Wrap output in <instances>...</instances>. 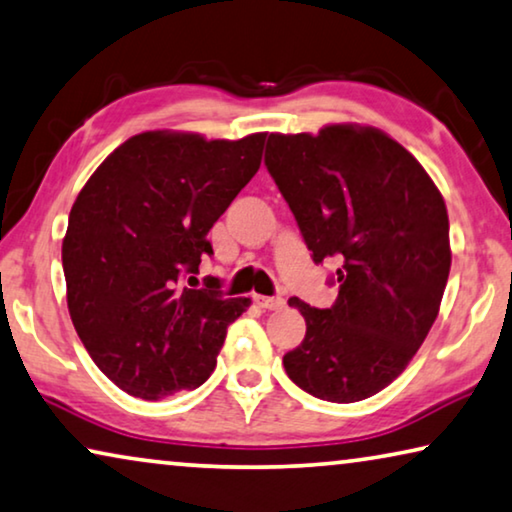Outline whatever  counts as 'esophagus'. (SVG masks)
Returning <instances> with one entry per match:
<instances>
[{
	"label": "esophagus",
	"instance_id": "1",
	"mask_svg": "<svg viewBox=\"0 0 512 512\" xmlns=\"http://www.w3.org/2000/svg\"><path fill=\"white\" fill-rule=\"evenodd\" d=\"M255 303L262 310H280L285 305V299H280V296H255Z\"/></svg>",
	"mask_w": 512,
	"mask_h": 512
}]
</instances>
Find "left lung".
<instances>
[{
  "label": "left lung",
  "instance_id": "left-lung-1",
  "mask_svg": "<svg viewBox=\"0 0 512 512\" xmlns=\"http://www.w3.org/2000/svg\"><path fill=\"white\" fill-rule=\"evenodd\" d=\"M264 165L312 259L340 262L331 308L289 299L305 338L282 365L319 400L370 398L402 375L439 315L451 271L444 197L402 144L370 126L271 133Z\"/></svg>",
  "mask_w": 512,
  "mask_h": 512
}]
</instances>
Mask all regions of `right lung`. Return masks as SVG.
I'll list each match as a JSON object with an SVG mask.
<instances>
[{
	"label": "right lung",
	"mask_w": 512,
	"mask_h": 512,
	"mask_svg": "<svg viewBox=\"0 0 512 512\" xmlns=\"http://www.w3.org/2000/svg\"><path fill=\"white\" fill-rule=\"evenodd\" d=\"M266 133L204 140L133 135L98 165L61 243L66 301L94 363L133 398L160 400L211 377L227 326L250 299L197 282L207 239L262 163Z\"/></svg>",
	"instance_id": "add662e5"
}]
</instances>
